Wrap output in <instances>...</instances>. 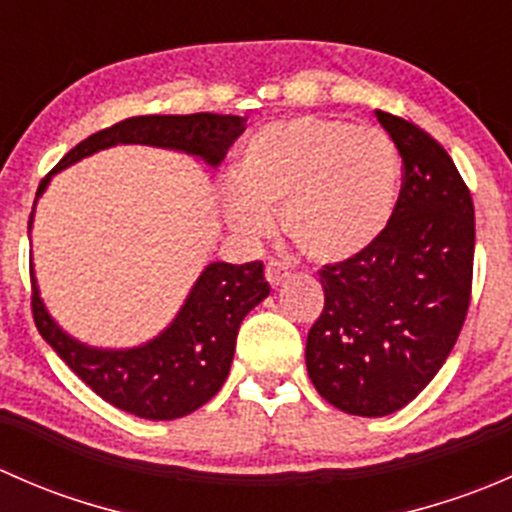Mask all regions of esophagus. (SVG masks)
Listing matches in <instances>:
<instances>
[{"label": "esophagus", "mask_w": 512, "mask_h": 512, "mask_svg": "<svg viewBox=\"0 0 512 512\" xmlns=\"http://www.w3.org/2000/svg\"><path fill=\"white\" fill-rule=\"evenodd\" d=\"M265 277H267V282H270L272 287H280V285H285V282L289 280V272H287L285 265H280V262L272 260V262H267Z\"/></svg>", "instance_id": "esophagus-1"}]
</instances>
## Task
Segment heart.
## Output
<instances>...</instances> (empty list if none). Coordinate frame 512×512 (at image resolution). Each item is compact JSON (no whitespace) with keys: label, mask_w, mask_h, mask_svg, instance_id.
Instances as JSON below:
<instances>
[{"label":"heart","mask_w":512,"mask_h":512,"mask_svg":"<svg viewBox=\"0 0 512 512\" xmlns=\"http://www.w3.org/2000/svg\"><path fill=\"white\" fill-rule=\"evenodd\" d=\"M399 178V151L381 128L297 116L270 123L240 148L220 210L242 240H262L277 215L299 255L342 262L386 230Z\"/></svg>","instance_id":"1"}]
</instances>
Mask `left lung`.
Wrapping results in <instances>:
<instances>
[{"label": "left lung", "mask_w": 512, "mask_h": 512, "mask_svg": "<svg viewBox=\"0 0 512 512\" xmlns=\"http://www.w3.org/2000/svg\"><path fill=\"white\" fill-rule=\"evenodd\" d=\"M404 160V183L374 245L324 265V309L307 337L322 399L352 416H389L428 386L471 304L476 218L471 190L426 131L376 111Z\"/></svg>", "instance_id": "left-lung-1"}]
</instances>
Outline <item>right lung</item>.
<instances>
[{
  "mask_svg": "<svg viewBox=\"0 0 512 512\" xmlns=\"http://www.w3.org/2000/svg\"><path fill=\"white\" fill-rule=\"evenodd\" d=\"M242 131L245 118L220 113L126 118L71 148L41 180L36 198L46 190L51 175L103 148L141 143L190 153L208 165H218ZM32 223L34 213L29 215V230ZM267 294L270 285L262 262H210L173 322L156 339L133 349H96L69 337L46 312L32 267V312L36 329L46 344L103 401L151 421L193 414L218 394L230 374L237 329L247 312Z\"/></svg>",
  "mask_w": 512,
  "mask_h": 512,
  "instance_id": "1",
  "label": "right lung"
}]
</instances>
